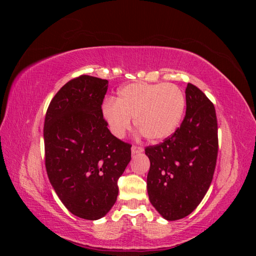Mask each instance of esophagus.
Returning a JSON list of instances; mask_svg holds the SVG:
<instances>
[{
  "mask_svg": "<svg viewBox=\"0 0 256 256\" xmlns=\"http://www.w3.org/2000/svg\"><path fill=\"white\" fill-rule=\"evenodd\" d=\"M131 152H132V154H140L143 152V147L140 145H132V147H131Z\"/></svg>",
  "mask_w": 256,
  "mask_h": 256,
  "instance_id": "esophagus-1",
  "label": "esophagus"
}]
</instances>
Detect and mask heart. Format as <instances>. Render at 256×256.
Masks as SVG:
<instances>
[{"label": "heart", "instance_id": "b5f03b06", "mask_svg": "<svg viewBox=\"0 0 256 256\" xmlns=\"http://www.w3.org/2000/svg\"><path fill=\"white\" fill-rule=\"evenodd\" d=\"M182 90L172 83H131L122 88L115 100H108L102 115L111 132L122 136L136 126L150 141H161L172 136L184 112Z\"/></svg>", "mask_w": 256, "mask_h": 256}]
</instances>
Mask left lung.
<instances>
[{"instance_id": "1", "label": "left lung", "mask_w": 256, "mask_h": 256, "mask_svg": "<svg viewBox=\"0 0 256 256\" xmlns=\"http://www.w3.org/2000/svg\"><path fill=\"white\" fill-rule=\"evenodd\" d=\"M186 116L164 142L145 147L150 161L147 192L168 221L190 214L212 184L218 156V122L214 104L196 85L186 88Z\"/></svg>"}]
</instances>
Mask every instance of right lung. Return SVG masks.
Instances as JSON below:
<instances>
[{
	"label": "right lung",
	"mask_w": 256,
	"mask_h": 256,
	"mask_svg": "<svg viewBox=\"0 0 256 256\" xmlns=\"http://www.w3.org/2000/svg\"><path fill=\"white\" fill-rule=\"evenodd\" d=\"M106 90L108 80L76 76L52 98L44 118L49 180L68 210L86 220L109 212L131 160V144L114 136L104 118Z\"/></svg>",
	"instance_id": "add662e5"
}]
</instances>
